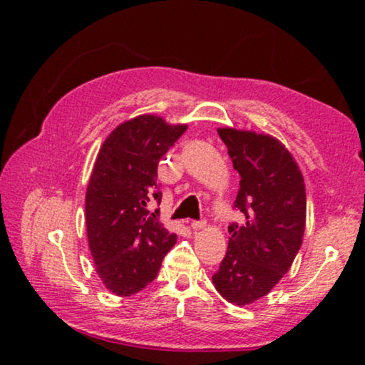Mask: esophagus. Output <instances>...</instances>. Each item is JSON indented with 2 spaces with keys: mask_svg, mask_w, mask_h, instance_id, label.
<instances>
[{
  "mask_svg": "<svg viewBox=\"0 0 365 365\" xmlns=\"http://www.w3.org/2000/svg\"><path fill=\"white\" fill-rule=\"evenodd\" d=\"M206 227V220H193L191 222V228L193 230H201V228Z\"/></svg>",
  "mask_w": 365,
  "mask_h": 365,
  "instance_id": "1",
  "label": "esophagus"
}]
</instances>
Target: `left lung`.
Here are the masks:
<instances>
[{
    "label": "left lung",
    "instance_id": "left-lung-1",
    "mask_svg": "<svg viewBox=\"0 0 365 365\" xmlns=\"http://www.w3.org/2000/svg\"><path fill=\"white\" fill-rule=\"evenodd\" d=\"M240 190L233 207L246 224H230L228 248L212 283L224 298L246 306L267 294L292 267L306 228L304 178L285 145L256 132L219 128Z\"/></svg>",
    "mask_w": 365,
    "mask_h": 365
}]
</instances>
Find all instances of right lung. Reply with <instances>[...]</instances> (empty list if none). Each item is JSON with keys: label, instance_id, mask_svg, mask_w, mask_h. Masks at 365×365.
Returning <instances> with one entry per match:
<instances>
[{"label": "right lung", "instance_id": "right-lung-1", "mask_svg": "<svg viewBox=\"0 0 365 365\" xmlns=\"http://www.w3.org/2000/svg\"><path fill=\"white\" fill-rule=\"evenodd\" d=\"M187 130L145 114L117 125L96 156L85 196L88 246L109 292L132 296L156 279L177 235L150 212L160 202L158 164Z\"/></svg>", "mask_w": 365, "mask_h": 365}]
</instances>
